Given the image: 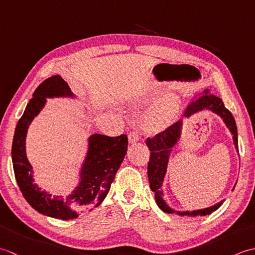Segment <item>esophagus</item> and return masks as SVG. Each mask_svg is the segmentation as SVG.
<instances>
[{"instance_id":"1","label":"esophagus","mask_w":255,"mask_h":255,"mask_svg":"<svg viewBox=\"0 0 255 255\" xmlns=\"http://www.w3.org/2000/svg\"><path fill=\"white\" fill-rule=\"evenodd\" d=\"M128 141L129 143H136L139 141V134L138 132H131L128 134Z\"/></svg>"}]
</instances>
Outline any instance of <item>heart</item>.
I'll return each mask as SVG.
<instances>
[{
    "mask_svg": "<svg viewBox=\"0 0 255 255\" xmlns=\"http://www.w3.org/2000/svg\"><path fill=\"white\" fill-rule=\"evenodd\" d=\"M181 103L176 96H166L144 114L142 127L147 132L159 133L169 128L180 111Z\"/></svg>",
    "mask_w": 255,
    "mask_h": 255,
    "instance_id": "b5f03b06",
    "label": "heart"
}]
</instances>
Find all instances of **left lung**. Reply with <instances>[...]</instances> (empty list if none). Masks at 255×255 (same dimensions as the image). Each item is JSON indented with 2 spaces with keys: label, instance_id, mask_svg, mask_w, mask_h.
Wrapping results in <instances>:
<instances>
[{
  "label": "left lung",
  "instance_id": "obj_1",
  "mask_svg": "<svg viewBox=\"0 0 255 255\" xmlns=\"http://www.w3.org/2000/svg\"><path fill=\"white\" fill-rule=\"evenodd\" d=\"M203 111H209L223 119L226 127L229 129V131L232 134V140H234L235 148L237 150V152L239 153V148H238V129L236 121L234 116H232V114L225 107L221 99H219L218 96L206 92L205 94L199 96L198 99L195 100L192 104L187 107L184 116L186 118H191L195 114H198ZM183 125V121H178L177 123L173 124L171 127L165 129L163 132H160L159 134H156V136L152 138H148L147 141H145V144H147V147L151 151L150 161L148 163V178L150 188L151 191L154 193V199L156 205L159 206V208L162 211H164L166 214L177 215L181 216V217H198V216L210 215L213 211L217 210L220 206L223 205L225 199L203 209L180 211L171 208L164 200L163 196H162V195H163L162 186H163L170 156L171 153L173 152V148L175 147L178 140L181 139ZM236 184L234 188H232V191L235 189Z\"/></svg>",
  "mask_w": 255,
  "mask_h": 255
}]
</instances>
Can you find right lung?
Masks as SVG:
<instances>
[{
	"label": "right lung",
	"instance_id": "right-lung-1",
	"mask_svg": "<svg viewBox=\"0 0 255 255\" xmlns=\"http://www.w3.org/2000/svg\"><path fill=\"white\" fill-rule=\"evenodd\" d=\"M47 99L79 100L60 75L45 80L32 94L17 123L12 144V161L20 192L32 208L48 217L70 220L96 208L110 192L116 173L127 153L126 134L107 137L93 133L80 165L79 183L68 196L52 195L35 183L34 169L26 155L27 131L34 118L46 106Z\"/></svg>",
	"mask_w": 255,
	"mask_h": 255
}]
</instances>
